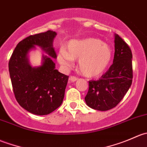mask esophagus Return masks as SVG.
I'll return each instance as SVG.
<instances>
[{
    "label": "esophagus",
    "instance_id": "esophagus-1",
    "mask_svg": "<svg viewBox=\"0 0 147 147\" xmlns=\"http://www.w3.org/2000/svg\"><path fill=\"white\" fill-rule=\"evenodd\" d=\"M78 80V78L75 76H70L69 78V82H74Z\"/></svg>",
    "mask_w": 147,
    "mask_h": 147
}]
</instances>
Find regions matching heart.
Here are the masks:
<instances>
[{
  "label": "heart",
  "instance_id": "obj_1",
  "mask_svg": "<svg viewBox=\"0 0 147 147\" xmlns=\"http://www.w3.org/2000/svg\"><path fill=\"white\" fill-rule=\"evenodd\" d=\"M113 52L110 46L101 40L87 38L72 40L66 45V50H60L59 63L66 67L72 66V61L78 60V68L83 75L94 78L103 75L112 63Z\"/></svg>",
  "mask_w": 147,
  "mask_h": 147
}]
</instances>
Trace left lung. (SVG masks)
<instances>
[{"label": "left lung", "instance_id": "obj_1", "mask_svg": "<svg viewBox=\"0 0 147 147\" xmlns=\"http://www.w3.org/2000/svg\"><path fill=\"white\" fill-rule=\"evenodd\" d=\"M113 64L98 80L89 81L84 97L87 106L99 111L115 107L123 99L132 82V53L129 45L115 35Z\"/></svg>", "mask_w": 147, "mask_h": 147}]
</instances>
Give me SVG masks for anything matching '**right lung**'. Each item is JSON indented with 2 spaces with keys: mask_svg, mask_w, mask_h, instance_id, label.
Here are the masks:
<instances>
[{
  "mask_svg": "<svg viewBox=\"0 0 147 147\" xmlns=\"http://www.w3.org/2000/svg\"><path fill=\"white\" fill-rule=\"evenodd\" d=\"M54 31L30 35L15 48L8 67L13 92L19 105L36 115H47L61 105L67 84V75L55 69L53 58H57L53 40ZM39 46L49 55L43 56L42 65L32 67L28 53Z\"/></svg>",
  "mask_w": 147,
  "mask_h": 147,
  "instance_id": "right-lung-1",
  "label": "right lung"
}]
</instances>
